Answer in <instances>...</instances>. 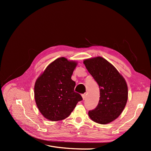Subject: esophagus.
I'll use <instances>...</instances> for the list:
<instances>
[{
	"label": "esophagus",
	"instance_id": "34e87169",
	"mask_svg": "<svg viewBox=\"0 0 151 151\" xmlns=\"http://www.w3.org/2000/svg\"><path fill=\"white\" fill-rule=\"evenodd\" d=\"M86 96H87V94H86V93H84V94H82V97H83V99L84 100L86 98Z\"/></svg>",
	"mask_w": 151,
	"mask_h": 151
}]
</instances>
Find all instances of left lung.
Listing matches in <instances>:
<instances>
[{"mask_svg":"<svg viewBox=\"0 0 151 151\" xmlns=\"http://www.w3.org/2000/svg\"><path fill=\"white\" fill-rule=\"evenodd\" d=\"M84 63L100 92L98 106L89 111V116L95 122L107 124L120 116L127 104L126 81L115 67L102 57L86 59Z\"/></svg>","mask_w":151,"mask_h":151,"instance_id":"obj_1","label":"left lung"}]
</instances>
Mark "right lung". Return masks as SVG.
I'll return each instance as SVG.
<instances>
[{"mask_svg": "<svg viewBox=\"0 0 151 151\" xmlns=\"http://www.w3.org/2000/svg\"><path fill=\"white\" fill-rule=\"evenodd\" d=\"M77 63L64 57L56 59L36 80L35 98L44 117L51 121L65 119L83 100L74 91L76 83L71 77Z\"/></svg>", "mask_w": 151, "mask_h": 151, "instance_id": "obj_1", "label": "right lung"}]
</instances>
